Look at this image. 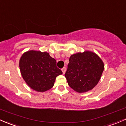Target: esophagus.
<instances>
[{"instance_id": "34e87169", "label": "esophagus", "mask_w": 126, "mask_h": 126, "mask_svg": "<svg viewBox=\"0 0 126 126\" xmlns=\"http://www.w3.org/2000/svg\"><path fill=\"white\" fill-rule=\"evenodd\" d=\"M62 71H63V74H64L66 72V68H65V67H63V68H62Z\"/></svg>"}]
</instances>
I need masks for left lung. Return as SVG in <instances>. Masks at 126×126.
<instances>
[{"label":"left lung","mask_w":126,"mask_h":126,"mask_svg":"<svg viewBox=\"0 0 126 126\" xmlns=\"http://www.w3.org/2000/svg\"><path fill=\"white\" fill-rule=\"evenodd\" d=\"M104 68L103 62L97 54L88 51L78 53L70 58L65 77L74 90L86 92L96 85Z\"/></svg>","instance_id":"left-lung-1"}]
</instances>
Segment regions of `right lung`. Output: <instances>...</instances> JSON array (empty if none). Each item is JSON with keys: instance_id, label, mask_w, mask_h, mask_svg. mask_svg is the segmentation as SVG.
<instances>
[{"instance_id": "add662e5", "label": "right lung", "mask_w": 126, "mask_h": 126, "mask_svg": "<svg viewBox=\"0 0 126 126\" xmlns=\"http://www.w3.org/2000/svg\"><path fill=\"white\" fill-rule=\"evenodd\" d=\"M19 67L23 79L30 87L43 92L54 85L56 78L63 74L56 66V61L49 53L28 51L22 56Z\"/></svg>"}]
</instances>
